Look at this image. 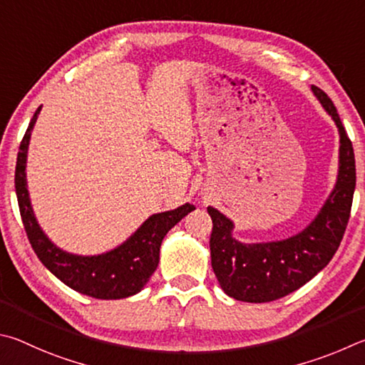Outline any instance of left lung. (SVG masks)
I'll return each instance as SVG.
<instances>
[{
  "instance_id": "left-lung-1",
  "label": "left lung",
  "mask_w": 365,
  "mask_h": 365,
  "mask_svg": "<svg viewBox=\"0 0 365 365\" xmlns=\"http://www.w3.org/2000/svg\"><path fill=\"white\" fill-rule=\"evenodd\" d=\"M311 89L340 134L335 187L311 225L284 240L242 244L232 237L234 222L216 208H207L213 221L210 252L215 276L226 295L239 302L267 303L298 290L329 264L346 231L356 187L353 144L331 99L321 88Z\"/></svg>"
}]
</instances>
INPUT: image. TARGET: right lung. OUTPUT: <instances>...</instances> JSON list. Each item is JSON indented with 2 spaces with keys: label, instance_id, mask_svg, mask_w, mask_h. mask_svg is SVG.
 <instances>
[{
  "label": "right lung",
  "instance_id": "obj_1",
  "mask_svg": "<svg viewBox=\"0 0 365 365\" xmlns=\"http://www.w3.org/2000/svg\"><path fill=\"white\" fill-rule=\"evenodd\" d=\"M41 107L31 118L19 147L16 165V194L22 222L36 257L41 263L62 280L63 284L83 295L98 299H120L136 295L149 282L160 261V245L173 226H176L187 213L195 210L190 203L170 212L157 213L147 218L123 244L110 252L81 257L61 250L48 239L38 225L27 189V152L31 130Z\"/></svg>",
  "mask_w": 365,
  "mask_h": 365
}]
</instances>
